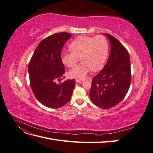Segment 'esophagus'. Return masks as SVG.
I'll use <instances>...</instances> for the list:
<instances>
[{"mask_svg":"<svg viewBox=\"0 0 153 153\" xmlns=\"http://www.w3.org/2000/svg\"><path fill=\"white\" fill-rule=\"evenodd\" d=\"M75 80H76V82H78V83H82L83 82V80H82V79H77V78H76Z\"/></svg>","mask_w":153,"mask_h":153,"instance_id":"esophagus-1","label":"esophagus"}]
</instances>
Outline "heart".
<instances>
[{
  "label": "heart",
  "instance_id": "1",
  "mask_svg": "<svg viewBox=\"0 0 153 153\" xmlns=\"http://www.w3.org/2000/svg\"><path fill=\"white\" fill-rule=\"evenodd\" d=\"M70 52L63 53L62 62L68 68H73L79 61L82 62L68 73L71 78L81 79L91 69L98 71L103 67L108 56V43L103 35L80 36L69 46Z\"/></svg>",
  "mask_w": 153,
  "mask_h": 153
}]
</instances>
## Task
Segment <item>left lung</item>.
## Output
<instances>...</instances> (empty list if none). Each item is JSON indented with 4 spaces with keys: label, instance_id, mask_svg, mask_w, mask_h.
Masks as SVG:
<instances>
[{
    "label": "left lung",
    "instance_id": "1",
    "mask_svg": "<svg viewBox=\"0 0 153 153\" xmlns=\"http://www.w3.org/2000/svg\"><path fill=\"white\" fill-rule=\"evenodd\" d=\"M111 44L107 62L92 78L89 92L92 102L104 109L114 107L126 96L131 84L129 55L126 48L113 36L105 33Z\"/></svg>",
    "mask_w": 153,
    "mask_h": 153
}]
</instances>
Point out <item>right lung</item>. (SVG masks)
I'll return each mask as SVG.
<instances>
[{"instance_id":"1","label":"right lung","mask_w":153,"mask_h":153,"mask_svg":"<svg viewBox=\"0 0 153 153\" xmlns=\"http://www.w3.org/2000/svg\"><path fill=\"white\" fill-rule=\"evenodd\" d=\"M69 38V33L59 32L45 38L30 60L28 71L32 91L36 98L48 108H57L68 103L75 85V79L60 82L65 73L61 52Z\"/></svg>"}]
</instances>
